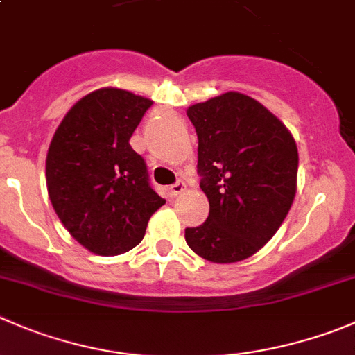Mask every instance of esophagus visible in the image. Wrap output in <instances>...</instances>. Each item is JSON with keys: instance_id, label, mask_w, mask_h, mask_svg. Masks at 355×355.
I'll use <instances>...</instances> for the list:
<instances>
[{"instance_id": "1", "label": "esophagus", "mask_w": 355, "mask_h": 355, "mask_svg": "<svg viewBox=\"0 0 355 355\" xmlns=\"http://www.w3.org/2000/svg\"><path fill=\"white\" fill-rule=\"evenodd\" d=\"M184 188H187V184H184L183 181H178V183H174V184H171V187H168V193H171L172 197H175V195L183 193Z\"/></svg>"}]
</instances>
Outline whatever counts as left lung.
Wrapping results in <instances>:
<instances>
[{
	"label": "left lung",
	"mask_w": 355,
	"mask_h": 355,
	"mask_svg": "<svg viewBox=\"0 0 355 355\" xmlns=\"http://www.w3.org/2000/svg\"><path fill=\"white\" fill-rule=\"evenodd\" d=\"M198 136L200 188L209 216L187 228L191 251L235 263L275 235L296 193L298 150L291 132L252 97L226 92L187 111Z\"/></svg>",
	"instance_id": "left-lung-1"
}]
</instances>
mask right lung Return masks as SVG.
<instances>
[{"label": "right lung", "mask_w": 355, "mask_h": 355, "mask_svg": "<svg viewBox=\"0 0 355 355\" xmlns=\"http://www.w3.org/2000/svg\"><path fill=\"white\" fill-rule=\"evenodd\" d=\"M146 97L101 89L74 104L46 155V188L62 225L83 248L116 256L136 248L164 198L129 139L151 106Z\"/></svg>", "instance_id": "1"}]
</instances>
